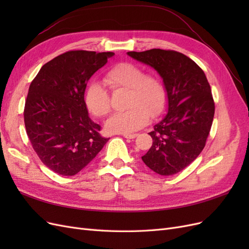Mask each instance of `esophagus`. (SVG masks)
<instances>
[{
  "label": "esophagus",
  "instance_id": "34e87169",
  "mask_svg": "<svg viewBox=\"0 0 249 249\" xmlns=\"http://www.w3.org/2000/svg\"><path fill=\"white\" fill-rule=\"evenodd\" d=\"M123 136L127 139H134L138 136V134H123Z\"/></svg>",
  "mask_w": 249,
  "mask_h": 249
}]
</instances>
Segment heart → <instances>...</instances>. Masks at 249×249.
<instances>
[{
  "mask_svg": "<svg viewBox=\"0 0 249 249\" xmlns=\"http://www.w3.org/2000/svg\"><path fill=\"white\" fill-rule=\"evenodd\" d=\"M105 84L113 91L126 90L124 111L113 114L106 123L112 133L127 134L137 131L150 119L159 116L166 104V89L160 77L145 73L140 66L122 62L113 65L104 74ZM88 111L96 117H105L111 110L110 95L99 83H90L85 91Z\"/></svg>",
  "mask_w": 249,
  "mask_h": 249,
  "instance_id": "heart-1",
  "label": "heart"
}]
</instances>
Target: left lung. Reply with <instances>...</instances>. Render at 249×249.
<instances>
[{
    "label": "left lung",
    "mask_w": 249,
    "mask_h": 249,
    "mask_svg": "<svg viewBox=\"0 0 249 249\" xmlns=\"http://www.w3.org/2000/svg\"><path fill=\"white\" fill-rule=\"evenodd\" d=\"M127 55L159 72L168 97V113L148 133L153 144L141 159L158 175H176L206 145L215 113L211 86L200 67L179 52L152 49Z\"/></svg>",
    "instance_id": "1"
}]
</instances>
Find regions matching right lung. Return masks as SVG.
<instances>
[{
	"instance_id": "add662e5",
	"label": "right lung",
	"mask_w": 249,
	"mask_h": 249,
	"mask_svg": "<svg viewBox=\"0 0 249 249\" xmlns=\"http://www.w3.org/2000/svg\"><path fill=\"white\" fill-rule=\"evenodd\" d=\"M112 52L70 51L44 64L31 82L25 103L27 135L41 162L60 176L77 175L106 144L101 125L88 115V80Z\"/></svg>"
}]
</instances>
